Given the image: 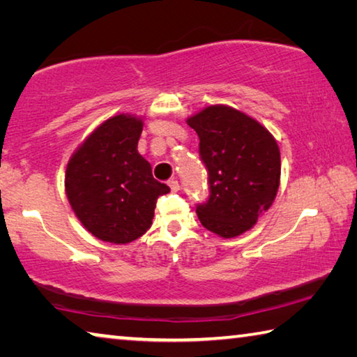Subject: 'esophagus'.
Listing matches in <instances>:
<instances>
[{"label":"esophagus","instance_id":"obj_1","mask_svg":"<svg viewBox=\"0 0 357 357\" xmlns=\"http://www.w3.org/2000/svg\"><path fill=\"white\" fill-rule=\"evenodd\" d=\"M168 185H170L172 192H178L179 190V183H178L176 178H173V179L168 181Z\"/></svg>","mask_w":357,"mask_h":357}]
</instances>
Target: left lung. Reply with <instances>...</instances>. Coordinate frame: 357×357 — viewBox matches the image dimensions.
<instances>
[{"mask_svg":"<svg viewBox=\"0 0 357 357\" xmlns=\"http://www.w3.org/2000/svg\"><path fill=\"white\" fill-rule=\"evenodd\" d=\"M187 124L200 138L209 174V200L197 206L202 225L225 239L249 231L280 185L275 138L257 119L228 105L204 107Z\"/></svg>","mask_w":357,"mask_h":357,"instance_id":"obj_1","label":"left lung"}]
</instances>
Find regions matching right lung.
I'll use <instances>...</instances> for the list:
<instances>
[{
	"instance_id": "right-lung-1",
	"label": "right lung",
	"mask_w": 357,
	"mask_h": 357,
	"mask_svg": "<svg viewBox=\"0 0 357 357\" xmlns=\"http://www.w3.org/2000/svg\"><path fill=\"white\" fill-rule=\"evenodd\" d=\"M143 119H105L75 149L66 168V195L82 225L100 241L128 244L146 233L155 202L170 187L153 178L138 153Z\"/></svg>"
}]
</instances>
